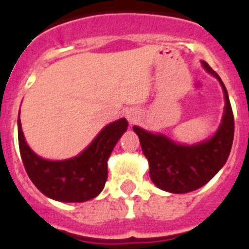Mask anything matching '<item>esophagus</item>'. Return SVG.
Wrapping results in <instances>:
<instances>
[{"label": "esophagus", "instance_id": "obj_1", "mask_svg": "<svg viewBox=\"0 0 249 249\" xmlns=\"http://www.w3.org/2000/svg\"><path fill=\"white\" fill-rule=\"evenodd\" d=\"M125 116H126V119H128L129 124L130 125L137 124L141 119L140 113H138V111H136V109H128L126 113H125Z\"/></svg>", "mask_w": 249, "mask_h": 249}]
</instances>
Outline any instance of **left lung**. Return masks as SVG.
Here are the masks:
<instances>
[{
    "label": "left lung",
    "mask_w": 249,
    "mask_h": 249,
    "mask_svg": "<svg viewBox=\"0 0 249 249\" xmlns=\"http://www.w3.org/2000/svg\"><path fill=\"white\" fill-rule=\"evenodd\" d=\"M205 71L220 81L225 95V112L214 136L196 144H179L163 134H154L140 126L133 130L150 165V177L159 189L173 194H185L209 182L225 165L234 140V115L228 90L222 80L207 62Z\"/></svg>",
    "instance_id": "obj_1"
}]
</instances>
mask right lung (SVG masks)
I'll return each instance as SVG.
<instances>
[{
	"label": "right lung",
	"instance_id": "obj_1",
	"mask_svg": "<svg viewBox=\"0 0 249 249\" xmlns=\"http://www.w3.org/2000/svg\"><path fill=\"white\" fill-rule=\"evenodd\" d=\"M126 129V119H119L106 125L80 155L52 161L42 159L29 148L18 117V140L25 172L37 189L50 199L64 203L90 200L105 187L108 174L107 160Z\"/></svg>",
	"mask_w": 249,
	"mask_h": 249
}]
</instances>
